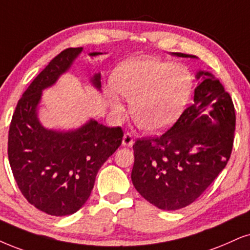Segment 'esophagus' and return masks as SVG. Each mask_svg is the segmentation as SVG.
Listing matches in <instances>:
<instances>
[{
    "mask_svg": "<svg viewBox=\"0 0 250 250\" xmlns=\"http://www.w3.org/2000/svg\"><path fill=\"white\" fill-rule=\"evenodd\" d=\"M132 144H134L132 135L130 134V132H125V134L123 135V138H122V145L123 146H132Z\"/></svg>",
    "mask_w": 250,
    "mask_h": 250,
    "instance_id": "esophagus-1",
    "label": "esophagus"
}]
</instances>
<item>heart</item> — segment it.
Listing matches in <instances>:
<instances>
[{
    "label": "heart",
    "mask_w": 250,
    "mask_h": 250,
    "mask_svg": "<svg viewBox=\"0 0 250 250\" xmlns=\"http://www.w3.org/2000/svg\"><path fill=\"white\" fill-rule=\"evenodd\" d=\"M110 84L130 102V115L138 127L147 132H159L169 127L185 109L194 81L191 72L182 64L137 59L119 64L110 76ZM116 93L105 91L109 106L122 115L125 107Z\"/></svg>",
    "instance_id": "b5f03b06"
}]
</instances>
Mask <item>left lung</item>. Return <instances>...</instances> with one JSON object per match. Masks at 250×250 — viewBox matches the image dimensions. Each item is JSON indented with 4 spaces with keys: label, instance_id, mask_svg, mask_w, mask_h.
<instances>
[{
    "label": "left lung",
    "instance_id": "obj_1",
    "mask_svg": "<svg viewBox=\"0 0 250 250\" xmlns=\"http://www.w3.org/2000/svg\"><path fill=\"white\" fill-rule=\"evenodd\" d=\"M179 58L195 55L172 53ZM194 102L169 130L134 144L131 181L142 197L162 210L191 204L229 162L235 131L232 98L209 71L200 70Z\"/></svg>",
    "mask_w": 250,
    "mask_h": 250
}]
</instances>
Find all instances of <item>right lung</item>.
<instances>
[{
    "label": "right lung",
    "instance_id": "obj_1",
    "mask_svg": "<svg viewBox=\"0 0 250 250\" xmlns=\"http://www.w3.org/2000/svg\"><path fill=\"white\" fill-rule=\"evenodd\" d=\"M82 50L64 49L34 78L18 102L9 129L8 157L18 188L28 203L50 216H68L83 207L98 170L122 143L121 128L106 127L93 119L71 130L48 129L40 122L42 91L70 69ZM100 80V72L90 78L98 91Z\"/></svg>",
    "mask_w": 250,
    "mask_h": 250
}]
</instances>
